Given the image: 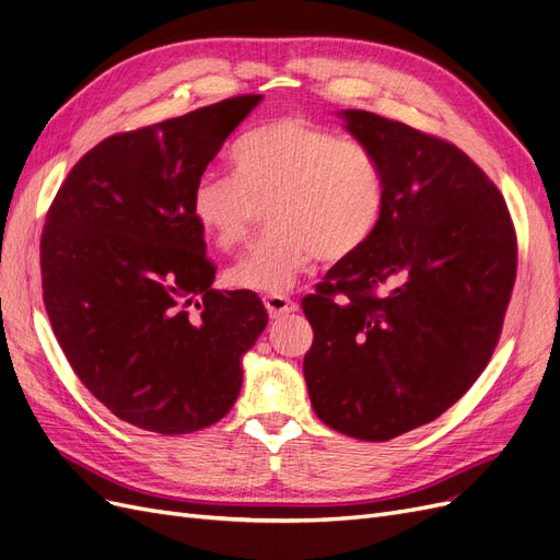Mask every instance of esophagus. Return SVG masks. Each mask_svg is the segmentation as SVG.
I'll return each mask as SVG.
<instances>
[{
    "label": "esophagus",
    "mask_w": 560,
    "mask_h": 560,
    "mask_svg": "<svg viewBox=\"0 0 560 560\" xmlns=\"http://www.w3.org/2000/svg\"><path fill=\"white\" fill-rule=\"evenodd\" d=\"M265 308H267L269 318H281L285 314L298 312V304L285 295H267L265 298Z\"/></svg>",
    "instance_id": "1"
}]
</instances>
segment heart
I'll list each match as a JSON object with an SVG mask.
<instances>
[{
	"label": "heart",
	"instance_id": "1",
	"mask_svg": "<svg viewBox=\"0 0 560 560\" xmlns=\"http://www.w3.org/2000/svg\"><path fill=\"white\" fill-rule=\"evenodd\" d=\"M235 175L205 173L191 191V214L223 252L252 237L269 207L275 228L240 258L228 279L246 291L279 295L316 258L353 256L376 231L385 182L376 154L300 115L242 136L231 152Z\"/></svg>",
	"mask_w": 560,
	"mask_h": 560
}]
</instances>
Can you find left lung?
I'll return each mask as SVG.
<instances>
[{
    "instance_id": "1",
    "label": "left lung",
    "mask_w": 560,
    "mask_h": 560,
    "mask_svg": "<svg viewBox=\"0 0 560 560\" xmlns=\"http://www.w3.org/2000/svg\"><path fill=\"white\" fill-rule=\"evenodd\" d=\"M339 117L376 154L385 202L371 237L302 300L304 381L327 427L389 441L443 416L485 371L516 237L501 191L452 142L366 110Z\"/></svg>"
}]
</instances>
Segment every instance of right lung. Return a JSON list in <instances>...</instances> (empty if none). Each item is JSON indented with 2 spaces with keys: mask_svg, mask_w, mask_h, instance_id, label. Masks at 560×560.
Instances as JSON below:
<instances>
[{
  "mask_svg": "<svg viewBox=\"0 0 560 560\" xmlns=\"http://www.w3.org/2000/svg\"><path fill=\"white\" fill-rule=\"evenodd\" d=\"M260 98L106 138L48 210L40 281L52 332L82 385L144 431L175 436L219 422L267 325L256 293L214 291L191 214L196 179Z\"/></svg>",
  "mask_w": 560,
  "mask_h": 560,
  "instance_id": "add662e5",
  "label": "right lung"
}]
</instances>
